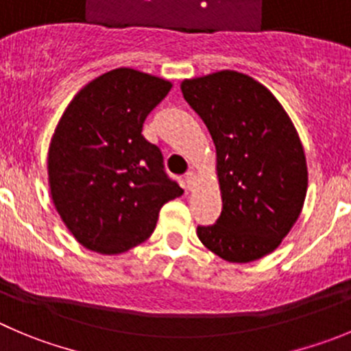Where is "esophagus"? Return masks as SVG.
Wrapping results in <instances>:
<instances>
[{
  "mask_svg": "<svg viewBox=\"0 0 351 351\" xmlns=\"http://www.w3.org/2000/svg\"><path fill=\"white\" fill-rule=\"evenodd\" d=\"M195 180H197V176H195L194 171H189L185 175V183H186V189H189V191H192V189H194Z\"/></svg>",
  "mask_w": 351,
  "mask_h": 351,
  "instance_id": "34e87169",
  "label": "esophagus"
}]
</instances>
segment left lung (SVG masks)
Returning <instances> with one entry per match:
<instances>
[{
    "label": "left lung",
    "mask_w": 351,
    "mask_h": 351,
    "mask_svg": "<svg viewBox=\"0 0 351 351\" xmlns=\"http://www.w3.org/2000/svg\"><path fill=\"white\" fill-rule=\"evenodd\" d=\"M216 149L221 215L197 237L230 263L275 251L303 209L308 169L293 121L268 88L237 71L180 84Z\"/></svg>",
    "instance_id": "8db88e82"
}]
</instances>
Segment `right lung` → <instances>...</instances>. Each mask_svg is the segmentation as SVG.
<instances>
[{
	"label": "right lung",
	"mask_w": 351,
	"mask_h": 351,
	"mask_svg": "<svg viewBox=\"0 0 351 351\" xmlns=\"http://www.w3.org/2000/svg\"><path fill=\"white\" fill-rule=\"evenodd\" d=\"M168 80L119 67L90 81L62 114L48 149L55 209L76 241L121 254L152 235L160 208L183 191L162 169L145 117L169 93Z\"/></svg>",
	"instance_id": "obj_1"
}]
</instances>
